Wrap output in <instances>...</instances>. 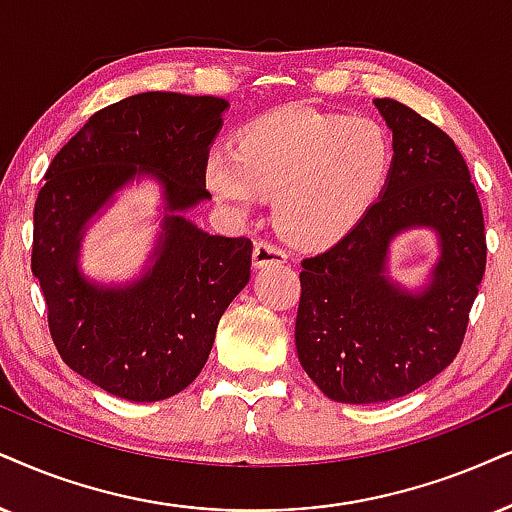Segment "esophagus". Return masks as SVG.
I'll return each instance as SVG.
<instances>
[{
    "instance_id": "34e87169",
    "label": "esophagus",
    "mask_w": 512,
    "mask_h": 512,
    "mask_svg": "<svg viewBox=\"0 0 512 512\" xmlns=\"http://www.w3.org/2000/svg\"><path fill=\"white\" fill-rule=\"evenodd\" d=\"M286 252L281 248H276L274 243L269 241H260L255 243V248H252V264H255L257 269L262 267H281V264H286Z\"/></svg>"
}]
</instances>
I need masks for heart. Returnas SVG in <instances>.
<instances>
[{
    "instance_id": "b5f03b06",
    "label": "heart",
    "mask_w": 512,
    "mask_h": 512,
    "mask_svg": "<svg viewBox=\"0 0 512 512\" xmlns=\"http://www.w3.org/2000/svg\"><path fill=\"white\" fill-rule=\"evenodd\" d=\"M392 165L390 137L378 122L338 113L278 111L212 155L205 184L219 203L248 212L276 196L274 222L307 248H326L364 217Z\"/></svg>"
}]
</instances>
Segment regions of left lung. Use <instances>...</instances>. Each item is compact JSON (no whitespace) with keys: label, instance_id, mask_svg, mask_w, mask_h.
Wrapping results in <instances>:
<instances>
[{"label":"left lung","instance_id":"8db88e82","mask_svg":"<svg viewBox=\"0 0 512 512\" xmlns=\"http://www.w3.org/2000/svg\"><path fill=\"white\" fill-rule=\"evenodd\" d=\"M392 129L380 198L333 248L304 257L297 357L328 399L375 404L430 383L456 359L487 267L482 205L454 139L394 99H375ZM430 225L443 255L420 294L384 276L391 238Z\"/></svg>","mask_w":512,"mask_h":512}]
</instances>
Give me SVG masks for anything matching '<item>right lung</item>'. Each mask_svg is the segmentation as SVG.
Segmentation results:
<instances>
[{"label":"right lung","instance_id":"add662e5","mask_svg":"<svg viewBox=\"0 0 512 512\" xmlns=\"http://www.w3.org/2000/svg\"><path fill=\"white\" fill-rule=\"evenodd\" d=\"M229 101L146 92L101 108L51 160L35 200L32 274L61 359L129 401H160L203 371L229 302L250 278V238L210 236L184 212L210 198L205 165ZM137 173L166 189L154 267L125 289L76 271L88 217Z\"/></svg>","mask_w":512,"mask_h":512}]
</instances>
